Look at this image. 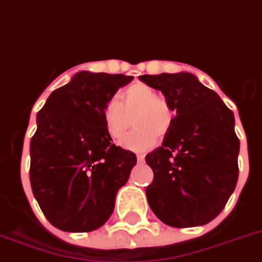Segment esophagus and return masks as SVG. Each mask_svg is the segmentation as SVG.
<instances>
[{
  "label": "esophagus",
  "instance_id": "esophagus-1",
  "mask_svg": "<svg viewBox=\"0 0 262 262\" xmlns=\"http://www.w3.org/2000/svg\"><path fill=\"white\" fill-rule=\"evenodd\" d=\"M136 158H138V162H144V158H146V156L143 155V154H138V155H136Z\"/></svg>",
  "mask_w": 262,
  "mask_h": 262
}]
</instances>
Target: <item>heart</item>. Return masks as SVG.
Wrapping results in <instances>:
<instances>
[{"mask_svg":"<svg viewBox=\"0 0 262 262\" xmlns=\"http://www.w3.org/2000/svg\"><path fill=\"white\" fill-rule=\"evenodd\" d=\"M120 102L111 98L102 107L104 128L113 139L124 135L134 116L136 127L120 142L123 148L142 152L151 148L156 138L168 133L173 122V111L167 99L158 97L152 87L134 83L120 93Z\"/></svg>","mask_w":262,"mask_h":262,"instance_id":"heart-1","label":"heart"}]
</instances>
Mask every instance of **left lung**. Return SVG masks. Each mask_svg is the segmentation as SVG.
I'll return each instance as SVG.
<instances>
[{
  "instance_id": "obj_1",
  "label": "left lung",
  "mask_w": 262,
  "mask_h": 262,
  "mask_svg": "<svg viewBox=\"0 0 262 262\" xmlns=\"http://www.w3.org/2000/svg\"><path fill=\"white\" fill-rule=\"evenodd\" d=\"M139 79L162 91L176 114L162 146L146 156L154 171L146 188L149 208L169 227L208 224L237 184L240 140L233 113L189 73Z\"/></svg>"
}]
</instances>
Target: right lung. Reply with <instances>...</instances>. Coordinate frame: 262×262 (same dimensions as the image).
<instances>
[{
  "label": "right lung",
  "instance_id": "right-lung-1",
  "mask_svg": "<svg viewBox=\"0 0 262 262\" xmlns=\"http://www.w3.org/2000/svg\"><path fill=\"white\" fill-rule=\"evenodd\" d=\"M134 77L80 71L50 94L30 142V184L50 224L91 232L114 212L115 198L136 164L104 128L102 107Z\"/></svg>",
  "mask_w": 262,
  "mask_h": 262
}]
</instances>
